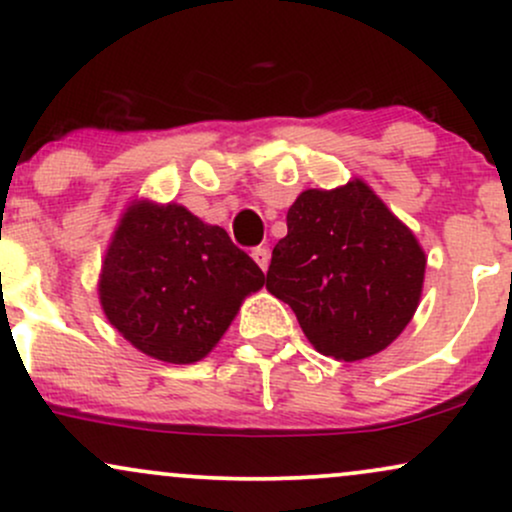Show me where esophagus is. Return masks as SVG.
I'll list each match as a JSON object with an SVG mask.
<instances>
[{"mask_svg": "<svg viewBox=\"0 0 512 512\" xmlns=\"http://www.w3.org/2000/svg\"><path fill=\"white\" fill-rule=\"evenodd\" d=\"M269 257H272V255H269V248H262V245H260V248L252 250V260L257 262V267H260L262 272H267V267H269Z\"/></svg>", "mask_w": 512, "mask_h": 512, "instance_id": "obj_1", "label": "esophagus"}]
</instances>
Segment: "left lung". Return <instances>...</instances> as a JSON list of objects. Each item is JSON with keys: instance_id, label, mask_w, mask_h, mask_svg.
<instances>
[{"instance_id": "obj_1", "label": "left lung", "mask_w": 512, "mask_h": 512, "mask_svg": "<svg viewBox=\"0 0 512 512\" xmlns=\"http://www.w3.org/2000/svg\"><path fill=\"white\" fill-rule=\"evenodd\" d=\"M274 245L267 291L289 303L308 342L337 361L387 349L419 308L426 252L366 180L305 190Z\"/></svg>"}]
</instances>
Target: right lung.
<instances>
[{
  "label": "right lung",
  "mask_w": 512,
  "mask_h": 512,
  "mask_svg": "<svg viewBox=\"0 0 512 512\" xmlns=\"http://www.w3.org/2000/svg\"><path fill=\"white\" fill-rule=\"evenodd\" d=\"M264 274L221 226L182 204L137 197L117 221L98 274L110 325L156 361L187 366L211 354Z\"/></svg>",
  "instance_id": "1"
}]
</instances>
